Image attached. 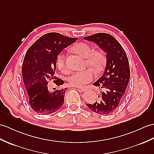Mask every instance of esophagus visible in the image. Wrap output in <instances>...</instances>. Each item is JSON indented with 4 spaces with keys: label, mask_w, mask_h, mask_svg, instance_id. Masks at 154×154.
Masks as SVG:
<instances>
[{
    "label": "esophagus",
    "mask_w": 154,
    "mask_h": 154,
    "mask_svg": "<svg viewBox=\"0 0 154 154\" xmlns=\"http://www.w3.org/2000/svg\"><path fill=\"white\" fill-rule=\"evenodd\" d=\"M76 88L78 89V90H80V91H86V90H87V88H84V87H76Z\"/></svg>",
    "instance_id": "esophagus-1"
}]
</instances>
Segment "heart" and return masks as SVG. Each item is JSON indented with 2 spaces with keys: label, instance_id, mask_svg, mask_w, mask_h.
I'll list each match as a JSON object with an SVG mask.
<instances>
[{
  "label": "heart",
  "instance_id": "obj_1",
  "mask_svg": "<svg viewBox=\"0 0 154 154\" xmlns=\"http://www.w3.org/2000/svg\"><path fill=\"white\" fill-rule=\"evenodd\" d=\"M72 50L74 53L85 59V63L90 67L95 74L102 72L106 63V57L102 51H93L90 45L80 42L75 44ZM57 66L62 72L67 70L65 64V56L63 53L60 54L57 59ZM94 74L91 70H85L76 71L70 75L69 78V82L72 86L80 87L91 82Z\"/></svg>",
  "mask_w": 154,
  "mask_h": 154
}]
</instances>
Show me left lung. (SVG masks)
<instances>
[{
  "mask_svg": "<svg viewBox=\"0 0 154 154\" xmlns=\"http://www.w3.org/2000/svg\"><path fill=\"white\" fill-rule=\"evenodd\" d=\"M84 39L94 42L106 54L104 72L93 84L100 89L98 99L94 103L86 105L95 113L110 114L118 106L129 84L128 58L121 44L110 34L99 32L84 37Z\"/></svg>",
  "mask_w": 154,
  "mask_h": 154,
  "instance_id": "obj_1",
  "label": "left lung"
}]
</instances>
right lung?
<instances>
[{
  "label": "right lung",
  "mask_w": 154,
  "mask_h": 154,
  "mask_svg": "<svg viewBox=\"0 0 154 154\" xmlns=\"http://www.w3.org/2000/svg\"><path fill=\"white\" fill-rule=\"evenodd\" d=\"M77 40L57 32H49L37 40L26 53L22 76L29 104L36 113H54L64 104L66 88L51 92L47 85L50 79L58 86L63 85V81L55 76L57 56Z\"/></svg>",
  "instance_id": "add662e5"
}]
</instances>
